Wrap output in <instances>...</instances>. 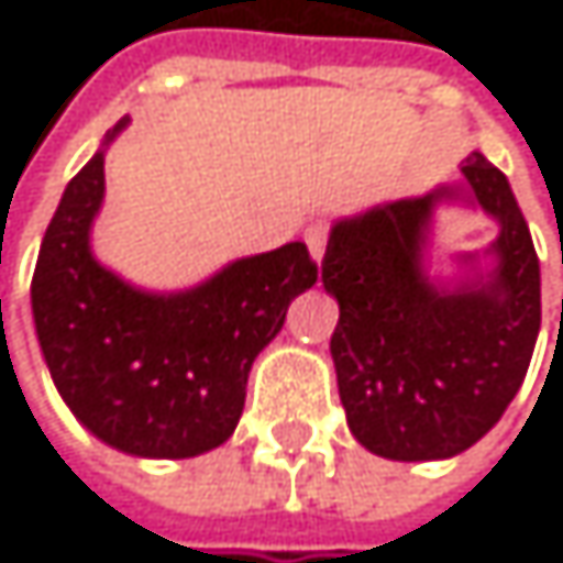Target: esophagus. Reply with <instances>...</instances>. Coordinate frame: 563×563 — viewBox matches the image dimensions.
Segmentation results:
<instances>
[{
  "mask_svg": "<svg viewBox=\"0 0 563 563\" xmlns=\"http://www.w3.org/2000/svg\"><path fill=\"white\" fill-rule=\"evenodd\" d=\"M327 223H310L307 230H303V240H307V250H310V256L320 263L323 260V253H327Z\"/></svg>",
  "mask_w": 563,
  "mask_h": 563,
  "instance_id": "1",
  "label": "esophagus"
}]
</instances>
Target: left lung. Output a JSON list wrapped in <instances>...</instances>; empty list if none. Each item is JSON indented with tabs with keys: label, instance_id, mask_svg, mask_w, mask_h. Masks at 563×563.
Masks as SVG:
<instances>
[{
	"label": "left lung",
	"instance_id": "8db88e82",
	"mask_svg": "<svg viewBox=\"0 0 563 563\" xmlns=\"http://www.w3.org/2000/svg\"><path fill=\"white\" fill-rule=\"evenodd\" d=\"M454 202L490 216L498 240L459 254L454 277H433L432 217ZM323 290L340 303L330 336L340 404L377 457H454L525 384L541 330V263L507 176L477 150L461 163V183L336 220Z\"/></svg>",
	"mask_w": 563,
	"mask_h": 563
}]
</instances>
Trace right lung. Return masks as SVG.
Returning a JSON list of instances; mask_svg holds the SVG:
<instances>
[{
  "label": "right lung",
  "instance_id": "obj_1",
  "mask_svg": "<svg viewBox=\"0 0 563 563\" xmlns=\"http://www.w3.org/2000/svg\"><path fill=\"white\" fill-rule=\"evenodd\" d=\"M123 115L69 179L38 246L32 323L73 417L112 451L150 461L199 457L240 423L246 377L317 284L307 243L240 256L186 290H143L92 253L106 150Z\"/></svg>",
  "mask_w": 563,
  "mask_h": 563
}]
</instances>
